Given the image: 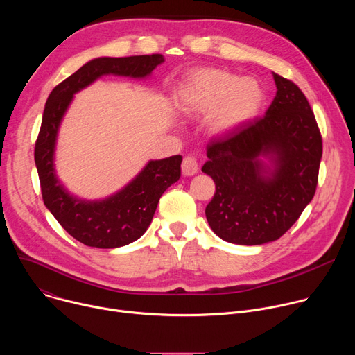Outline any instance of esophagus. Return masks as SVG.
<instances>
[{"instance_id":"34e87169","label":"esophagus","mask_w":355,"mask_h":355,"mask_svg":"<svg viewBox=\"0 0 355 355\" xmlns=\"http://www.w3.org/2000/svg\"><path fill=\"white\" fill-rule=\"evenodd\" d=\"M181 170H182V174L185 177H191V175H195L198 173V162L193 159V157H185L182 160V166H181Z\"/></svg>"}]
</instances>
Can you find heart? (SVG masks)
I'll list each match as a JSON object with an SVG mask.
<instances>
[{
    "mask_svg": "<svg viewBox=\"0 0 355 355\" xmlns=\"http://www.w3.org/2000/svg\"><path fill=\"white\" fill-rule=\"evenodd\" d=\"M264 89L252 77H239L219 69L193 73L180 94L187 115H207V128L215 136H227L254 119L264 104Z\"/></svg>",
    "mask_w": 355,
    "mask_h": 355,
    "instance_id": "1",
    "label": "heart"
}]
</instances>
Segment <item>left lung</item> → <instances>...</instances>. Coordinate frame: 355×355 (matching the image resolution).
Wrapping results in <instances>:
<instances>
[{"instance_id": "1", "label": "left lung", "mask_w": 355, "mask_h": 355, "mask_svg": "<svg viewBox=\"0 0 355 355\" xmlns=\"http://www.w3.org/2000/svg\"><path fill=\"white\" fill-rule=\"evenodd\" d=\"M277 95L264 118L208 146L202 171L216 192L205 209L222 240L259 245L278 240L312 200L322 136L306 96L272 73Z\"/></svg>"}]
</instances>
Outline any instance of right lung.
Instances as JSON below:
<instances>
[{
    "label": "right lung",
    "mask_w": 355,
    "mask_h": 355,
    "mask_svg": "<svg viewBox=\"0 0 355 355\" xmlns=\"http://www.w3.org/2000/svg\"><path fill=\"white\" fill-rule=\"evenodd\" d=\"M164 63L163 55L96 58L50 92L35 144L42 196L63 229L89 247L116 248L137 240L151 223L164 191L181 177V156L150 160L123 188L103 199H84L71 193L59 180L55 155L59 129L77 92L103 76L148 78Z\"/></svg>",
    "instance_id": "obj_1"
}]
</instances>
